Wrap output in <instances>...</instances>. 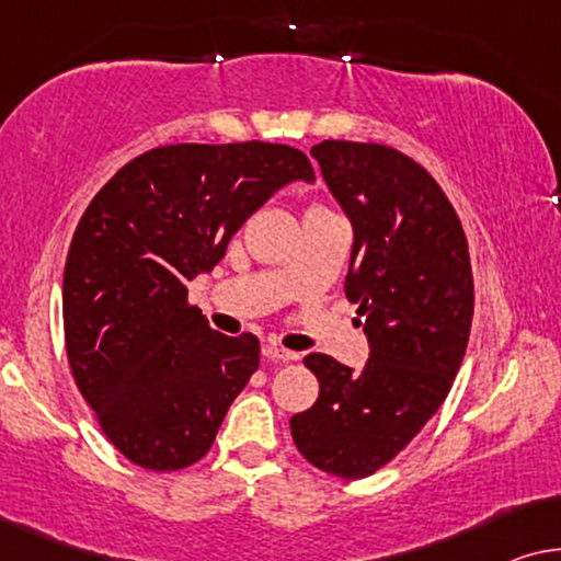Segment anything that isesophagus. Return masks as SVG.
Segmentation results:
<instances>
[{"label": "esophagus", "mask_w": 561, "mask_h": 561, "mask_svg": "<svg viewBox=\"0 0 561 561\" xmlns=\"http://www.w3.org/2000/svg\"><path fill=\"white\" fill-rule=\"evenodd\" d=\"M264 356L270 358V360H282V363H289V360H297V358H299V353H295V351H287V348H282V345H277V343H266V345H264Z\"/></svg>", "instance_id": "1"}]
</instances>
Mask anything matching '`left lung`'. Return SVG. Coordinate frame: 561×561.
I'll list each match as a JSON object with an SVG mask.
<instances>
[{"instance_id": "8db88e82", "label": "left lung", "mask_w": 561, "mask_h": 561, "mask_svg": "<svg viewBox=\"0 0 561 561\" xmlns=\"http://www.w3.org/2000/svg\"><path fill=\"white\" fill-rule=\"evenodd\" d=\"M310 154L356 231L345 295L358 305L370 358L353 374L325 353L305 356L320 397L289 430L307 462L356 480L389 465L453 389L476 289L460 218L420 162L345 139Z\"/></svg>"}]
</instances>
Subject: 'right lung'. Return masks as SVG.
I'll return each mask as SVG.
<instances>
[{"label": "right lung", "instance_id": "1", "mask_svg": "<svg viewBox=\"0 0 561 561\" xmlns=\"http://www.w3.org/2000/svg\"><path fill=\"white\" fill-rule=\"evenodd\" d=\"M291 180L314 170L287 145H162L126 162L78 220L62 274L68 366L108 442L139 468L198 462L259 368V337L216 333L187 302V282Z\"/></svg>", "mask_w": 561, "mask_h": 561}]
</instances>
